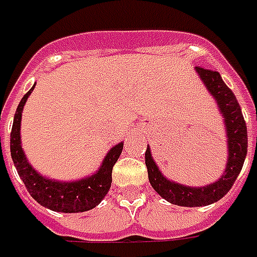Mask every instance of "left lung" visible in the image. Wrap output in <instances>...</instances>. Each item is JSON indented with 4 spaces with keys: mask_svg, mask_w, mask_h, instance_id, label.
<instances>
[{
    "mask_svg": "<svg viewBox=\"0 0 257 257\" xmlns=\"http://www.w3.org/2000/svg\"><path fill=\"white\" fill-rule=\"evenodd\" d=\"M204 87L210 93L222 114L226 140H227V162L223 174L216 182L206 186H186L173 182L164 176L154 162L150 147L146 152V166L149 180L156 192L164 200L183 207H200L219 202L226 193L232 189L239 173L242 170L247 154V130L243 118L242 108L237 103L232 90L224 84L222 75L214 70H206L202 67L194 68Z\"/></svg>",
    "mask_w": 257,
    "mask_h": 257,
    "instance_id": "8db88e82",
    "label": "left lung"
}]
</instances>
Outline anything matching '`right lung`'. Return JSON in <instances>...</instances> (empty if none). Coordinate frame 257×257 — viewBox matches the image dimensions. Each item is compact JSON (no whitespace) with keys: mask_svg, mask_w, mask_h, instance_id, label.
<instances>
[{"mask_svg":"<svg viewBox=\"0 0 257 257\" xmlns=\"http://www.w3.org/2000/svg\"><path fill=\"white\" fill-rule=\"evenodd\" d=\"M34 87L35 84L21 98L14 115L10 149H11V157H13L14 166L17 167V172L20 174L21 180L24 182L31 197L47 209L61 213H81L91 210L101 203L104 196L108 193L111 187L113 166L123 152L124 143L121 142L113 146L104 156L98 170H95V173L88 174L83 179L63 182V180L45 177L44 174L37 172L28 162L23 150V144H21L23 110L27 103V98L33 93Z\"/></svg>","mask_w":257,"mask_h":257,"instance_id":"obj_1","label":"right lung"}]
</instances>
